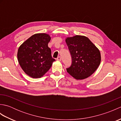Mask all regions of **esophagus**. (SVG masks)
Here are the masks:
<instances>
[{"mask_svg":"<svg viewBox=\"0 0 121 121\" xmlns=\"http://www.w3.org/2000/svg\"><path fill=\"white\" fill-rule=\"evenodd\" d=\"M56 60H57L58 61H61V58L60 56H58L57 59H56Z\"/></svg>","mask_w":121,"mask_h":121,"instance_id":"esophagus-1","label":"esophagus"}]
</instances>
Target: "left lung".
Masks as SVG:
<instances>
[{
    "label": "left lung",
    "instance_id": "8db88e82",
    "mask_svg": "<svg viewBox=\"0 0 121 121\" xmlns=\"http://www.w3.org/2000/svg\"><path fill=\"white\" fill-rule=\"evenodd\" d=\"M65 42L72 56V65L68 73L76 79L88 78L98 68L101 62L99 50L88 37L76 35L67 37Z\"/></svg>",
    "mask_w": 121,
    "mask_h": 121
}]
</instances>
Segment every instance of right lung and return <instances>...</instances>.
Listing matches in <instances>:
<instances>
[{
  "instance_id": "obj_1",
  "label": "right lung",
  "mask_w": 121,
  "mask_h": 121,
  "mask_svg": "<svg viewBox=\"0 0 121 121\" xmlns=\"http://www.w3.org/2000/svg\"><path fill=\"white\" fill-rule=\"evenodd\" d=\"M51 37L46 33L32 35L20 46L17 60L22 70L32 78H40L51 68L55 59L48 43Z\"/></svg>"
}]
</instances>
